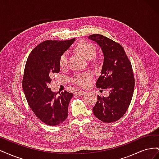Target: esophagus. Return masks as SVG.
Listing matches in <instances>:
<instances>
[{
	"instance_id": "34e87169",
	"label": "esophagus",
	"mask_w": 159,
	"mask_h": 159,
	"mask_svg": "<svg viewBox=\"0 0 159 159\" xmlns=\"http://www.w3.org/2000/svg\"><path fill=\"white\" fill-rule=\"evenodd\" d=\"M85 93V91H81V90H78V91H76L75 92V95H84Z\"/></svg>"
}]
</instances>
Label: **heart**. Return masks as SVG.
Here are the masks:
<instances>
[{
	"instance_id": "obj_1",
	"label": "heart",
	"mask_w": 159,
	"mask_h": 159,
	"mask_svg": "<svg viewBox=\"0 0 159 159\" xmlns=\"http://www.w3.org/2000/svg\"><path fill=\"white\" fill-rule=\"evenodd\" d=\"M75 50L79 54L84 57L85 59L89 60L94 56L95 54V46L91 43L83 42H80L75 46ZM68 53L64 52L61 54L60 57L59 64L61 68H64L68 64ZM92 78V75L90 73H85L83 74L77 75L73 78V81L76 84L81 87H87L89 85L90 81Z\"/></svg>"
}]
</instances>
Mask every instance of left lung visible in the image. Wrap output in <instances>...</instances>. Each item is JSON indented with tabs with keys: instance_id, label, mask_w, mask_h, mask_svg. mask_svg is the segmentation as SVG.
<instances>
[{
	"instance_id": "8db88e82",
	"label": "left lung",
	"mask_w": 159,
	"mask_h": 159,
	"mask_svg": "<svg viewBox=\"0 0 159 159\" xmlns=\"http://www.w3.org/2000/svg\"><path fill=\"white\" fill-rule=\"evenodd\" d=\"M88 39L97 43L104 57L96 87L110 90L107 98L98 95L93 112L100 121H116L125 113L133 98L134 79L131 64L118 43L98 34L89 36Z\"/></svg>"
}]
</instances>
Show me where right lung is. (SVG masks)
<instances>
[{"mask_svg": "<svg viewBox=\"0 0 159 159\" xmlns=\"http://www.w3.org/2000/svg\"><path fill=\"white\" fill-rule=\"evenodd\" d=\"M46 40L38 44L28 56L22 88L27 102L36 116L50 126L64 122L68 115V105L73 93L53 92L51 78L60 72V57L75 41Z\"/></svg>", "mask_w": 159, "mask_h": 159, "instance_id": "obj_1", "label": "right lung"}]
</instances>
